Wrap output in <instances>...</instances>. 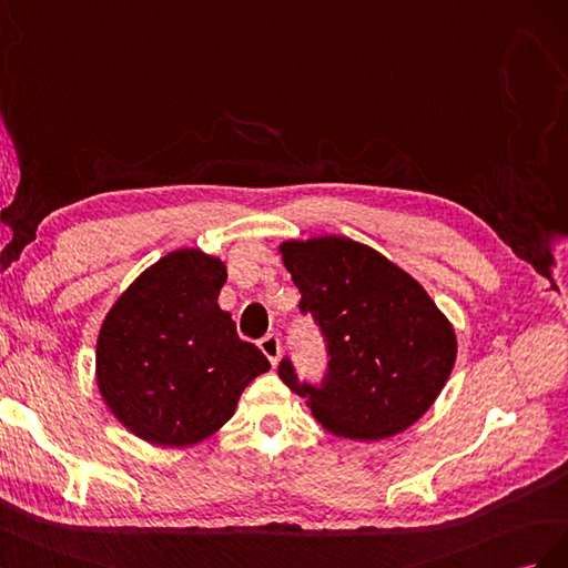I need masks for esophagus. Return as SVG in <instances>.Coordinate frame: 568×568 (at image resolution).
<instances>
[{"label":"esophagus","mask_w":568,"mask_h":568,"mask_svg":"<svg viewBox=\"0 0 568 568\" xmlns=\"http://www.w3.org/2000/svg\"><path fill=\"white\" fill-rule=\"evenodd\" d=\"M258 349H262V352L266 354V359L275 366V362H278V356H281V343H278V337H275L273 333L266 335V337H262V339H258Z\"/></svg>","instance_id":"1"}]
</instances>
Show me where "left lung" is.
<instances>
[{"instance_id":"8db88e82","label":"left lung","mask_w":568,"mask_h":568,"mask_svg":"<svg viewBox=\"0 0 568 568\" xmlns=\"http://www.w3.org/2000/svg\"><path fill=\"white\" fill-rule=\"evenodd\" d=\"M283 264L328 343V376L300 385L290 362L278 374L328 433L376 443L424 416L455 368L457 335L416 278L343 235L285 240Z\"/></svg>"}]
</instances>
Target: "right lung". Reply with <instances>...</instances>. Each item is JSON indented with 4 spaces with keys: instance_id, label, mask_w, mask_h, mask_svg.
Returning a JSON list of instances; mask_svg holds the SVG:
<instances>
[{
    "instance_id": "add662e5",
    "label": "right lung",
    "mask_w": 568,
    "mask_h": 568,
    "mask_svg": "<svg viewBox=\"0 0 568 568\" xmlns=\"http://www.w3.org/2000/svg\"><path fill=\"white\" fill-rule=\"evenodd\" d=\"M219 256L173 250L128 285L104 316L94 378L109 412L159 447H190L233 418L242 390L271 368L219 306Z\"/></svg>"
}]
</instances>
